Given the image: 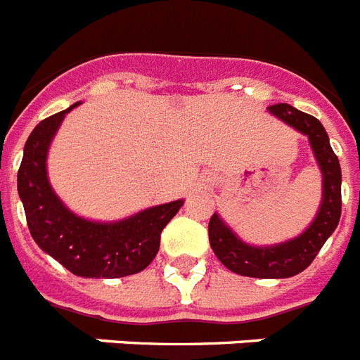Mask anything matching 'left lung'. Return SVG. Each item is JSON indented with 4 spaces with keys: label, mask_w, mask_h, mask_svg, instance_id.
Here are the masks:
<instances>
[{
    "label": "left lung",
    "mask_w": 360,
    "mask_h": 360,
    "mask_svg": "<svg viewBox=\"0 0 360 360\" xmlns=\"http://www.w3.org/2000/svg\"><path fill=\"white\" fill-rule=\"evenodd\" d=\"M269 113L306 135L309 141L322 174V201L315 219L292 240L274 245H250L223 221L219 214L214 212L208 223V241L217 259L232 273L250 278H289L309 267L339 225L342 172L339 157L331 150L328 134L319 119L289 104L271 105Z\"/></svg>",
    "instance_id": "left-lung-1"
}]
</instances>
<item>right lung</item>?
Returning a JSON list of instances; mask_svg holds the SVG:
<instances>
[{
    "mask_svg": "<svg viewBox=\"0 0 360 360\" xmlns=\"http://www.w3.org/2000/svg\"><path fill=\"white\" fill-rule=\"evenodd\" d=\"M82 102L41 120L27 139L18 170V194L32 240L44 252L82 278H122L152 264L161 232L183 207V199L144 208L117 221L78 216L56 195L47 175V155L65 115Z\"/></svg>",
    "mask_w": 360,
    "mask_h": 360,
    "instance_id": "obj_1",
    "label": "right lung"
}]
</instances>
